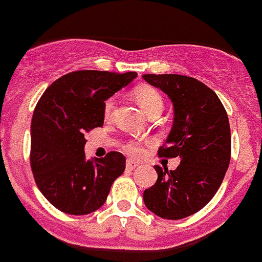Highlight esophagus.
Here are the masks:
<instances>
[{
    "label": "esophagus",
    "mask_w": 262,
    "mask_h": 262,
    "mask_svg": "<svg viewBox=\"0 0 262 262\" xmlns=\"http://www.w3.org/2000/svg\"><path fill=\"white\" fill-rule=\"evenodd\" d=\"M138 162H135V161L133 160H128L127 162H125V166H127V169H129V170H134L135 167H138Z\"/></svg>",
    "instance_id": "34e87169"
}]
</instances>
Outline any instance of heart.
<instances>
[{"mask_svg":"<svg viewBox=\"0 0 262 262\" xmlns=\"http://www.w3.org/2000/svg\"><path fill=\"white\" fill-rule=\"evenodd\" d=\"M134 97L147 116L154 112L161 114L164 110V98L156 88L148 86V85H139L134 91ZM114 98H108L104 104V116L105 118H110L111 112L114 110ZM125 150L134 156H141L143 152V146L139 142H129L125 144Z\"/></svg>","mask_w":262,"mask_h":262,"instance_id":"obj_1","label":"heart"}]
</instances>
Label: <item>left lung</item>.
I'll use <instances>...</instances> for the list:
<instances>
[{"label":"left lung","mask_w":262,"mask_h":262,"mask_svg":"<svg viewBox=\"0 0 262 262\" xmlns=\"http://www.w3.org/2000/svg\"><path fill=\"white\" fill-rule=\"evenodd\" d=\"M142 77L170 98L174 111L158 156L181 160L176 170L154 166L158 179L143 192V202L157 216L177 221L202 210L221 187L231 154L229 118L216 93L198 79L179 74Z\"/></svg>","instance_id":"8db88e82"}]
</instances>
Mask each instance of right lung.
Listing matches in <instances>:
<instances>
[{"instance_id": "right-lung-1", "label": "right lung", "mask_w": 262, "mask_h": 262, "mask_svg": "<svg viewBox=\"0 0 262 262\" xmlns=\"http://www.w3.org/2000/svg\"><path fill=\"white\" fill-rule=\"evenodd\" d=\"M138 74L79 70L46 89L31 123V167L43 196L62 212L86 215L105 203L111 185L123 174L125 157H85V135L104 124L105 100Z\"/></svg>"}]
</instances>
